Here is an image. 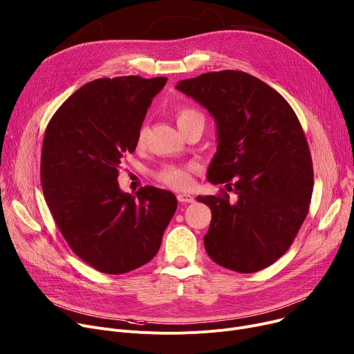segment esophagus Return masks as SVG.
Here are the masks:
<instances>
[{"label":"esophagus","mask_w":354,"mask_h":354,"mask_svg":"<svg viewBox=\"0 0 354 354\" xmlns=\"http://www.w3.org/2000/svg\"><path fill=\"white\" fill-rule=\"evenodd\" d=\"M176 198H178V201H179L180 203H192V202H195L194 196L189 195V194H178Z\"/></svg>","instance_id":"34e87169"}]
</instances>
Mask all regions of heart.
I'll use <instances>...</instances> for the list:
<instances>
[{
	"instance_id": "obj_1",
	"label": "heart",
	"mask_w": 354,
	"mask_h": 354,
	"mask_svg": "<svg viewBox=\"0 0 354 354\" xmlns=\"http://www.w3.org/2000/svg\"><path fill=\"white\" fill-rule=\"evenodd\" d=\"M176 121H178V127H182L187 122H194V121H201L203 122V115L201 113V111H198L196 108H179L176 112ZM144 138V128H140L138 132V142H140ZM159 179L167 183L171 187H175V189H183V187H187L191 185V175L189 171L185 168H176V167H167L163 168L159 174Z\"/></svg>"
}]
</instances>
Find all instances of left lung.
Listing matches in <instances>:
<instances>
[{
    "instance_id": "left-lung-1",
    "label": "left lung",
    "mask_w": 354,
    "mask_h": 354,
    "mask_svg": "<svg viewBox=\"0 0 354 354\" xmlns=\"http://www.w3.org/2000/svg\"><path fill=\"white\" fill-rule=\"evenodd\" d=\"M176 89L214 116L218 151L206 176L238 196L234 203L225 191L196 198L212 210L206 253L239 273L270 266L293 243L313 192L310 151L295 111L242 71L202 74Z\"/></svg>"
}]
</instances>
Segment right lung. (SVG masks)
<instances>
[{"mask_svg":"<svg viewBox=\"0 0 354 354\" xmlns=\"http://www.w3.org/2000/svg\"><path fill=\"white\" fill-rule=\"evenodd\" d=\"M168 78H100L75 91L46 127L41 185L73 252L106 274L152 261L178 207L176 196L145 186L121 191L118 168L138 145L148 108Z\"/></svg>","mask_w":354,"mask_h":354,"instance_id":"1","label":"right lung"}]
</instances>
